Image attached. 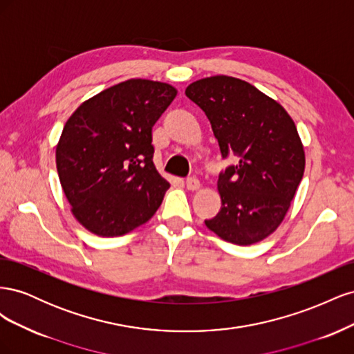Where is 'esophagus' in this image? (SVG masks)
I'll return each mask as SVG.
<instances>
[{"label": "esophagus", "instance_id": "obj_1", "mask_svg": "<svg viewBox=\"0 0 354 354\" xmlns=\"http://www.w3.org/2000/svg\"><path fill=\"white\" fill-rule=\"evenodd\" d=\"M186 187H187L189 190H198V189L201 187L199 180H198L196 177H189V178L186 180Z\"/></svg>", "mask_w": 354, "mask_h": 354}]
</instances>
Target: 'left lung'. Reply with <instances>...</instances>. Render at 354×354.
Segmentation results:
<instances>
[{
	"instance_id": "left-lung-1",
	"label": "left lung",
	"mask_w": 354,
	"mask_h": 354,
	"mask_svg": "<svg viewBox=\"0 0 354 354\" xmlns=\"http://www.w3.org/2000/svg\"><path fill=\"white\" fill-rule=\"evenodd\" d=\"M186 95L205 112L221 156L238 158L218 176L221 208L207 227L236 245L263 241L279 227L304 174L292 118L250 82L226 75L192 82Z\"/></svg>"
}]
</instances>
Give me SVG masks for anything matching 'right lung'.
Returning <instances> with one entry per match:
<instances>
[{"label": "right lung", "mask_w": 354, "mask_h": 354, "mask_svg": "<svg viewBox=\"0 0 354 354\" xmlns=\"http://www.w3.org/2000/svg\"><path fill=\"white\" fill-rule=\"evenodd\" d=\"M173 85L128 80L85 100L56 147L60 185L82 226L121 236L151 218L169 183L153 164L152 127L174 100Z\"/></svg>", "instance_id": "obj_1"}]
</instances>
